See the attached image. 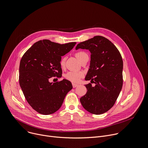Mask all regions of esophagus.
Listing matches in <instances>:
<instances>
[{
    "label": "esophagus",
    "mask_w": 148,
    "mask_h": 148,
    "mask_svg": "<svg viewBox=\"0 0 148 148\" xmlns=\"http://www.w3.org/2000/svg\"><path fill=\"white\" fill-rule=\"evenodd\" d=\"M72 86H73V88H75V87H77L78 85V84H74V83H73V84H72Z\"/></svg>",
    "instance_id": "1"
}]
</instances>
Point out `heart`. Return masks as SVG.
Here are the masks:
<instances>
[{
	"instance_id": "1",
	"label": "heart",
	"mask_w": 148,
	"mask_h": 148,
	"mask_svg": "<svg viewBox=\"0 0 148 148\" xmlns=\"http://www.w3.org/2000/svg\"><path fill=\"white\" fill-rule=\"evenodd\" d=\"M87 53L84 51H78L75 53V56L81 62L82 58L87 56ZM60 64L61 67H63L65 66V58H62L60 60ZM84 77V74L81 72H76V71H69L65 75V78L66 79L73 82L78 83L79 82L81 79Z\"/></svg>"
}]
</instances>
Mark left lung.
<instances>
[{
  "mask_svg": "<svg viewBox=\"0 0 148 148\" xmlns=\"http://www.w3.org/2000/svg\"><path fill=\"white\" fill-rule=\"evenodd\" d=\"M89 50L90 66L86 80L89 83L85 95L80 98L84 108L99 115L110 110L115 104L123 85V60L116 46L107 38L96 36L78 44L75 49ZM92 83V82H91Z\"/></svg>",
  "mask_w": 148,
  "mask_h": 148,
  "instance_id": "8db88e82",
  "label": "left lung"
}]
</instances>
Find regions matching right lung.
Returning <instances> with one entry per match:
<instances>
[{
    "instance_id": "1",
    "label": "right lung",
    "mask_w": 148,
    "mask_h": 148,
    "mask_svg": "<svg viewBox=\"0 0 148 148\" xmlns=\"http://www.w3.org/2000/svg\"><path fill=\"white\" fill-rule=\"evenodd\" d=\"M76 42L58 44L49 40L35 43L23 54L19 67V84L26 99L33 110L43 115L58 110L67 94L73 88L70 81L50 82L61 77V56L69 53Z\"/></svg>"
}]
</instances>
